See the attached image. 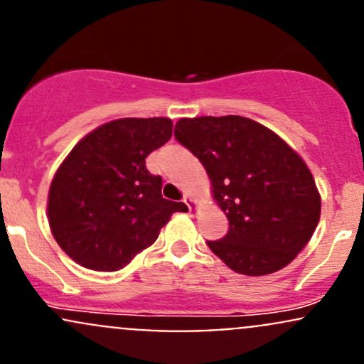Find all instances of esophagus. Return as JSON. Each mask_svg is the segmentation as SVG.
Returning a JSON list of instances; mask_svg holds the SVG:
<instances>
[{
  "label": "esophagus",
  "instance_id": "esophagus-1",
  "mask_svg": "<svg viewBox=\"0 0 364 364\" xmlns=\"http://www.w3.org/2000/svg\"><path fill=\"white\" fill-rule=\"evenodd\" d=\"M183 202H185V204L188 205L190 211L197 213V200H195L193 197H190V195H185V197H183Z\"/></svg>",
  "mask_w": 364,
  "mask_h": 364
}]
</instances>
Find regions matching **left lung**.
Listing matches in <instances>:
<instances>
[{"instance_id":"left-lung-1","label":"left lung","mask_w":364,"mask_h":364,"mask_svg":"<svg viewBox=\"0 0 364 364\" xmlns=\"http://www.w3.org/2000/svg\"><path fill=\"white\" fill-rule=\"evenodd\" d=\"M174 136L200 160L228 233L209 247L233 272L274 274L307 246L321 195L307 164L265 125L239 117L179 118Z\"/></svg>"}]
</instances>
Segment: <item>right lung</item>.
I'll return each mask as SVG.
<instances>
[{"label":"right lung","mask_w":364,"mask_h":364,"mask_svg":"<svg viewBox=\"0 0 364 364\" xmlns=\"http://www.w3.org/2000/svg\"><path fill=\"white\" fill-rule=\"evenodd\" d=\"M172 120L118 118L87 134L55 171L47 216L60 250L85 269L114 272L150 247L183 202L162 197L146 156L167 143Z\"/></svg>","instance_id":"add662e5"}]
</instances>
